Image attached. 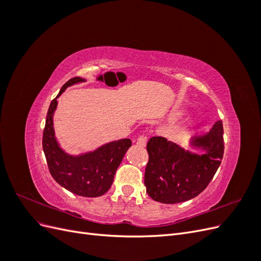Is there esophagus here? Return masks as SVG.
<instances>
[{
  "label": "esophagus",
  "instance_id": "esophagus-1",
  "mask_svg": "<svg viewBox=\"0 0 261 261\" xmlns=\"http://www.w3.org/2000/svg\"><path fill=\"white\" fill-rule=\"evenodd\" d=\"M146 144H147V138L145 137V136H140V137H138V139H137V145L139 146V147H146Z\"/></svg>",
  "mask_w": 261,
  "mask_h": 261
}]
</instances>
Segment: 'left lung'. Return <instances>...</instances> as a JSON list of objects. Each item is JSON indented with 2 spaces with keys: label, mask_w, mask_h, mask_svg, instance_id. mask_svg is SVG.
Here are the masks:
<instances>
[{
  "label": "left lung",
  "mask_w": 261,
  "mask_h": 261,
  "mask_svg": "<svg viewBox=\"0 0 261 261\" xmlns=\"http://www.w3.org/2000/svg\"><path fill=\"white\" fill-rule=\"evenodd\" d=\"M189 145L202 150L203 153L185 150L164 137L149 139L145 186L153 200L178 203L195 198L203 192L223 158L222 121L216 122L204 135L192 137Z\"/></svg>",
  "instance_id": "obj_1"
}]
</instances>
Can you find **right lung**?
<instances>
[{
  "label": "right lung",
  "instance_id": "1",
  "mask_svg": "<svg viewBox=\"0 0 261 261\" xmlns=\"http://www.w3.org/2000/svg\"><path fill=\"white\" fill-rule=\"evenodd\" d=\"M82 77H74L62 87L53 99L46 114L42 137L43 152L52 177L67 191L83 197H99L111 187L114 174L123 158L132 146L128 138L102 145L93 151L73 155L60 147L53 127V115L58 98L69 86L85 83Z\"/></svg>",
  "mask_w": 261,
  "mask_h": 261
}]
</instances>
